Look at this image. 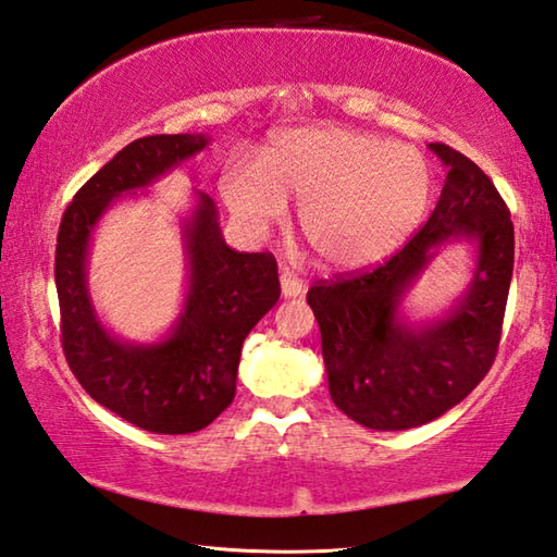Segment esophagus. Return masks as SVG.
I'll use <instances>...</instances> for the list:
<instances>
[{
    "mask_svg": "<svg viewBox=\"0 0 557 557\" xmlns=\"http://www.w3.org/2000/svg\"><path fill=\"white\" fill-rule=\"evenodd\" d=\"M278 281H281V296H284V298H296V296H304L306 294L304 281H300L296 273H290L288 269L281 271Z\"/></svg>",
    "mask_w": 557,
    "mask_h": 557,
    "instance_id": "34e87169",
    "label": "esophagus"
}]
</instances>
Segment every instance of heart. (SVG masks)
<instances>
[{
  "label": "heart",
  "instance_id": "heart-1",
  "mask_svg": "<svg viewBox=\"0 0 557 557\" xmlns=\"http://www.w3.org/2000/svg\"><path fill=\"white\" fill-rule=\"evenodd\" d=\"M220 195L253 239L298 205V227L327 269H362L411 237L433 195V169L408 144L347 126H298L273 139L259 163L232 161Z\"/></svg>",
  "mask_w": 557,
  "mask_h": 557
}]
</instances>
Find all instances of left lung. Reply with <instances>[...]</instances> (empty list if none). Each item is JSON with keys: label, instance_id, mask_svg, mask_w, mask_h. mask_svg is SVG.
<instances>
[{"label": "left lung", "instance_id": "left-lung-1", "mask_svg": "<svg viewBox=\"0 0 557 557\" xmlns=\"http://www.w3.org/2000/svg\"><path fill=\"white\" fill-rule=\"evenodd\" d=\"M441 200L421 232L374 271L308 290L323 337L330 396L372 431H408L450 411L482 382L502 339L513 273V224L480 165L445 144ZM478 257L471 286L445 317L411 324L400 300L447 243Z\"/></svg>", "mask_w": 557, "mask_h": 557}]
</instances>
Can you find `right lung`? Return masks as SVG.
<instances>
[{
  "mask_svg": "<svg viewBox=\"0 0 557 557\" xmlns=\"http://www.w3.org/2000/svg\"><path fill=\"white\" fill-rule=\"evenodd\" d=\"M208 144L205 134H153L124 146L75 193L58 230L55 290L67 364L97 404L149 433L202 431L232 404L244 337L281 296L276 259L230 249L212 198L195 193V208L181 222L188 284L169 335L129 343L95 313L87 253L97 222L114 200L149 188Z\"/></svg>",
  "mask_w": 557,
  "mask_h": 557,
  "instance_id": "add662e5",
  "label": "right lung"
}]
</instances>
